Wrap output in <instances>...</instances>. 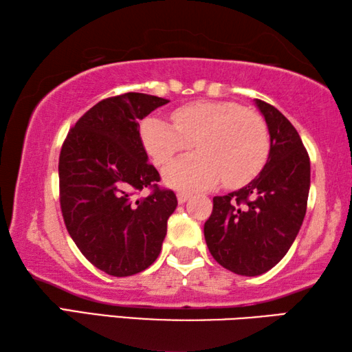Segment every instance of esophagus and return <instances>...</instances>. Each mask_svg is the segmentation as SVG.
Here are the masks:
<instances>
[{
  "label": "esophagus",
  "mask_w": 352,
  "mask_h": 352,
  "mask_svg": "<svg viewBox=\"0 0 352 352\" xmlns=\"http://www.w3.org/2000/svg\"><path fill=\"white\" fill-rule=\"evenodd\" d=\"M189 197H190V194L189 192H184V190H180V192H177L178 204H184V201H188Z\"/></svg>",
  "instance_id": "obj_1"
}]
</instances>
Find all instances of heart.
<instances>
[{"label": "heart", "instance_id": "b5f03b06", "mask_svg": "<svg viewBox=\"0 0 352 352\" xmlns=\"http://www.w3.org/2000/svg\"><path fill=\"white\" fill-rule=\"evenodd\" d=\"M174 124L147 118L141 140L158 166L197 147V153L177 160L164 170L175 188L206 189L223 180L236 188L259 174L269 158V130L262 118L226 100H197L172 113Z\"/></svg>", "mask_w": 352, "mask_h": 352}]
</instances>
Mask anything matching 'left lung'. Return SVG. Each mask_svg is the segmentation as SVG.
<instances>
[{"label":"left lung","mask_w":352,"mask_h":352,"mask_svg":"<svg viewBox=\"0 0 352 352\" xmlns=\"http://www.w3.org/2000/svg\"><path fill=\"white\" fill-rule=\"evenodd\" d=\"M254 102L269 127V160L247 186L212 199L204 228L212 258L242 276L269 272L289 252L311 186V162L296 129L273 105Z\"/></svg>","instance_id":"1"}]
</instances>
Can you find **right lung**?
Segmentation results:
<instances>
[{
  "instance_id": "add662e5",
  "label": "right lung",
  "mask_w": 352,
  "mask_h": 352,
  "mask_svg": "<svg viewBox=\"0 0 352 352\" xmlns=\"http://www.w3.org/2000/svg\"><path fill=\"white\" fill-rule=\"evenodd\" d=\"M168 99L144 93L107 98L91 107L63 141L58 158L60 208L82 254L111 276H132L162 252L174 190L158 186L140 122ZM151 194L138 198L142 188Z\"/></svg>"
}]
</instances>
